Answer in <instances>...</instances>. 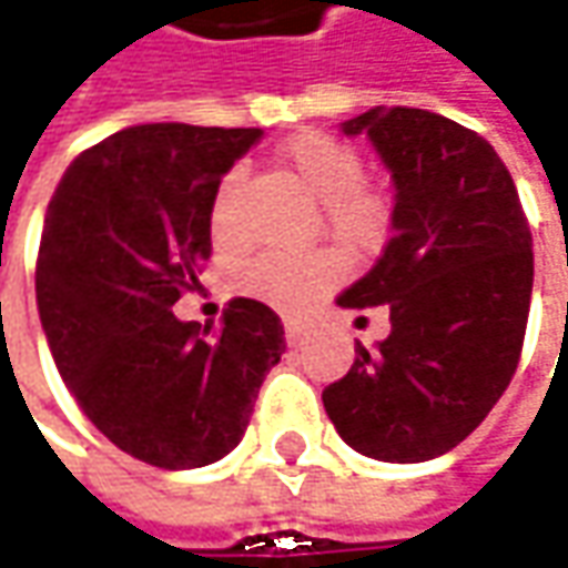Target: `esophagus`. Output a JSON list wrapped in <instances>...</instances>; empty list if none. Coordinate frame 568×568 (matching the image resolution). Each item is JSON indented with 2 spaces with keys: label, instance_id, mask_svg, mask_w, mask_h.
<instances>
[{
  "label": "esophagus",
  "instance_id": "esophagus-1",
  "mask_svg": "<svg viewBox=\"0 0 568 568\" xmlns=\"http://www.w3.org/2000/svg\"><path fill=\"white\" fill-rule=\"evenodd\" d=\"M285 344H288V347L308 344V327H305V324H295V321H285Z\"/></svg>",
  "mask_w": 568,
  "mask_h": 568
}]
</instances>
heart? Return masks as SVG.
I'll return each instance as SVG.
<instances>
[{"label":"heart","mask_w":568,"mask_h":568,"mask_svg":"<svg viewBox=\"0 0 568 568\" xmlns=\"http://www.w3.org/2000/svg\"><path fill=\"white\" fill-rule=\"evenodd\" d=\"M280 156L321 199L324 224L331 237L341 244V251L351 256H366L383 247L392 227V199L383 189L363 183L366 176L363 156L351 144L321 131H302L285 141ZM237 195H241V170H227L217 180L209 209V227L221 244H234L241 234ZM337 273L341 263L327 251L260 253L234 273V285L247 298H256L285 315H295L334 283Z\"/></svg>","instance_id":"heart-1"}]
</instances>
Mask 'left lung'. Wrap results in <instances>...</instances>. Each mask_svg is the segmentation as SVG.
<instances>
[{
  "label": "left lung",
  "mask_w": 568,
  "mask_h": 568,
  "mask_svg": "<svg viewBox=\"0 0 568 568\" xmlns=\"http://www.w3.org/2000/svg\"><path fill=\"white\" fill-rule=\"evenodd\" d=\"M366 134L395 185L392 241L341 308H388L392 331L356 344L321 392L353 450L424 463L463 444L520 359L534 251L515 180L476 131L424 109L376 105L341 124Z\"/></svg>",
  "instance_id": "8db88e82"
}]
</instances>
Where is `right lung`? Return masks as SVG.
Here are the masks:
<instances>
[{"instance_id":"obj_1","label":"right lung","mask_w":568,"mask_h":568,"mask_svg":"<svg viewBox=\"0 0 568 568\" xmlns=\"http://www.w3.org/2000/svg\"><path fill=\"white\" fill-rule=\"evenodd\" d=\"M260 134L124 128L67 166L44 215L34 288L60 379L118 450L156 469L234 450L285 353L283 321L263 302H227L217 331L173 315L212 256L217 180Z\"/></svg>"}]
</instances>
